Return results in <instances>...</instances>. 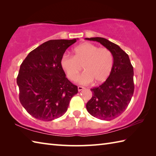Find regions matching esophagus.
Instances as JSON below:
<instances>
[{
  "label": "esophagus",
  "instance_id": "1",
  "mask_svg": "<svg viewBox=\"0 0 156 156\" xmlns=\"http://www.w3.org/2000/svg\"><path fill=\"white\" fill-rule=\"evenodd\" d=\"M83 89H84V87H80V86H79V87H78V91H81V90H83Z\"/></svg>",
  "mask_w": 156,
  "mask_h": 156
}]
</instances>
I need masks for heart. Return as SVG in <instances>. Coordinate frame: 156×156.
Masks as SVG:
<instances>
[{
    "label": "heart",
    "instance_id": "1",
    "mask_svg": "<svg viewBox=\"0 0 156 156\" xmlns=\"http://www.w3.org/2000/svg\"><path fill=\"white\" fill-rule=\"evenodd\" d=\"M60 64L68 78L72 81L78 79L82 66L84 69L78 82L87 85L94 80L101 83L110 75L113 65V56L107 48H100L91 43H84L76 47L74 56L64 54Z\"/></svg>",
    "mask_w": 156,
    "mask_h": 156
}]
</instances>
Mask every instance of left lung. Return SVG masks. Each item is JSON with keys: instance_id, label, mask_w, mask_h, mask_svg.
Masks as SVG:
<instances>
[{"instance_id": "1", "label": "left lung", "mask_w": 156, "mask_h": 156, "mask_svg": "<svg viewBox=\"0 0 156 156\" xmlns=\"http://www.w3.org/2000/svg\"><path fill=\"white\" fill-rule=\"evenodd\" d=\"M85 39L99 42L113 56V65L106 81L90 89L92 97L87 104L88 112L101 120H112L127 108L134 92L133 68L129 55L117 44L102 37Z\"/></svg>"}]
</instances>
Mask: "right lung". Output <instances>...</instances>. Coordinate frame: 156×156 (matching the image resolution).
Segmentation results:
<instances>
[{
  "label": "right lung",
  "mask_w": 156,
  "mask_h": 156,
  "mask_svg": "<svg viewBox=\"0 0 156 156\" xmlns=\"http://www.w3.org/2000/svg\"><path fill=\"white\" fill-rule=\"evenodd\" d=\"M76 41V39L48 41L22 62L16 78L19 101L34 118L49 121L62 117L78 93L77 86L66 77L60 64L66 49Z\"/></svg>",
  "instance_id": "1"
}]
</instances>
